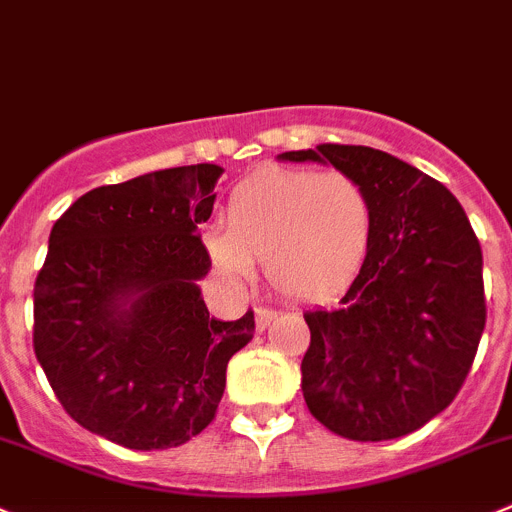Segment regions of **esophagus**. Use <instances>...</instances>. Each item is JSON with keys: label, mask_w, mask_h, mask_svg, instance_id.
<instances>
[{"label": "esophagus", "mask_w": 512, "mask_h": 512, "mask_svg": "<svg viewBox=\"0 0 512 512\" xmlns=\"http://www.w3.org/2000/svg\"><path fill=\"white\" fill-rule=\"evenodd\" d=\"M275 318H278V310L265 308V305L255 308V326H257V331H265V328L270 326V323L275 321Z\"/></svg>", "instance_id": "34e87169"}]
</instances>
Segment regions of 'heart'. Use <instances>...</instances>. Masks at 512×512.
<instances>
[{"label":"heart","mask_w":512,"mask_h":512,"mask_svg":"<svg viewBox=\"0 0 512 512\" xmlns=\"http://www.w3.org/2000/svg\"><path fill=\"white\" fill-rule=\"evenodd\" d=\"M371 237L374 202L356 176L265 166L234 186L207 252L229 283H250L252 262H262L280 295L323 300L353 283Z\"/></svg>","instance_id":"heart-1"}]
</instances>
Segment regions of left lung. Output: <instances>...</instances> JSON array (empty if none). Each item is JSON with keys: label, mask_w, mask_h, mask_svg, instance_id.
I'll list each match as a JSON object with an SVG mask.
<instances>
[{"label": "left lung", "mask_w": 512, "mask_h": 512, "mask_svg": "<svg viewBox=\"0 0 512 512\" xmlns=\"http://www.w3.org/2000/svg\"><path fill=\"white\" fill-rule=\"evenodd\" d=\"M283 161L356 176L374 202V237L341 305L305 310L303 396L333 434L396 439L450 407L485 328L482 250L450 189L369 146L321 143Z\"/></svg>", "instance_id": "obj_1"}]
</instances>
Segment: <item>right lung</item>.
Wrapping results in <instances>:
<instances>
[{
    "mask_svg": "<svg viewBox=\"0 0 512 512\" xmlns=\"http://www.w3.org/2000/svg\"><path fill=\"white\" fill-rule=\"evenodd\" d=\"M222 166L194 164L98 186L50 232L35 283V356L62 409L128 450H169L217 414L227 364L255 313L209 318L212 267L197 227Z\"/></svg>",
    "mask_w": 512,
    "mask_h": 512,
    "instance_id": "add662e5",
    "label": "right lung"
}]
</instances>
